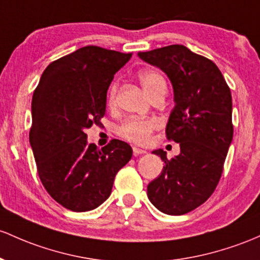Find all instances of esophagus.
<instances>
[{"instance_id": "obj_1", "label": "esophagus", "mask_w": 260, "mask_h": 260, "mask_svg": "<svg viewBox=\"0 0 260 260\" xmlns=\"http://www.w3.org/2000/svg\"><path fill=\"white\" fill-rule=\"evenodd\" d=\"M147 152L143 149H141V148H137V147H133V155L135 156H138V155H142V154H145Z\"/></svg>"}]
</instances>
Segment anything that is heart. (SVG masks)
<instances>
[{
    "label": "heart",
    "instance_id": "heart-1",
    "mask_svg": "<svg viewBox=\"0 0 260 260\" xmlns=\"http://www.w3.org/2000/svg\"><path fill=\"white\" fill-rule=\"evenodd\" d=\"M138 79L141 81L142 86L145 90L148 95H152L159 88H167V82L165 79L159 71L153 69L142 70L138 74ZM116 84H113L110 87V92H108V102L112 104L115 100L116 95ZM158 127V122L156 119L153 118H141V117H131V118L125 119L119 127L117 128V132L122 138L127 139V141L133 142L137 144H144L149 141L150 135L155 128Z\"/></svg>",
    "mask_w": 260,
    "mask_h": 260
}]
</instances>
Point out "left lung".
<instances>
[{
  "instance_id": "left-lung-1",
  "label": "left lung",
  "mask_w": 260,
  "mask_h": 260,
  "mask_svg": "<svg viewBox=\"0 0 260 260\" xmlns=\"http://www.w3.org/2000/svg\"><path fill=\"white\" fill-rule=\"evenodd\" d=\"M159 68L173 85L174 104L167 124L168 139L180 145V154L167 158L162 172L148 185V199L167 215H184L212 195L232 143V96L213 61L184 45H169L138 53Z\"/></svg>"
}]
</instances>
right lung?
I'll return each instance as SVG.
<instances>
[{"mask_svg":"<svg viewBox=\"0 0 260 260\" xmlns=\"http://www.w3.org/2000/svg\"><path fill=\"white\" fill-rule=\"evenodd\" d=\"M132 54L80 48L50 62L32 99L29 143L45 190L65 209L85 212L111 195L116 174L132 148L113 139L101 150L85 129L106 112L107 90Z\"/></svg>","mask_w":260,"mask_h":260,"instance_id":"add662e5","label":"right lung"}]
</instances>
